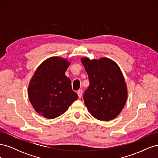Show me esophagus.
<instances>
[{"mask_svg":"<svg viewBox=\"0 0 158 158\" xmlns=\"http://www.w3.org/2000/svg\"><path fill=\"white\" fill-rule=\"evenodd\" d=\"M77 94H78V97H79L80 98H81V97H82V89H80L79 90H78Z\"/></svg>","mask_w":158,"mask_h":158,"instance_id":"34e87169","label":"esophagus"}]
</instances>
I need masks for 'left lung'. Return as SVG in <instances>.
<instances>
[{
    "label": "left lung",
    "mask_w": 158,
    "mask_h": 158,
    "mask_svg": "<svg viewBox=\"0 0 158 158\" xmlns=\"http://www.w3.org/2000/svg\"><path fill=\"white\" fill-rule=\"evenodd\" d=\"M81 61L89 80L83 96L85 106L98 120H112L121 113L127 99V86L120 68L106 57L82 58Z\"/></svg>",
    "instance_id": "8db88e82"
}]
</instances>
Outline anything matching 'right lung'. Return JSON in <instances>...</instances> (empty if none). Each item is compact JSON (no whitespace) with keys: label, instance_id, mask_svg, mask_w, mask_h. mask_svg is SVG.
Listing matches in <instances>:
<instances>
[{"label":"right lung","instance_id":"add662e5","mask_svg":"<svg viewBox=\"0 0 158 158\" xmlns=\"http://www.w3.org/2000/svg\"><path fill=\"white\" fill-rule=\"evenodd\" d=\"M70 62L52 56L38 66L28 86V98L35 111L47 118H55L67 111L78 95L65 75Z\"/></svg>","mask_w":158,"mask_h":158}]
</instances>
